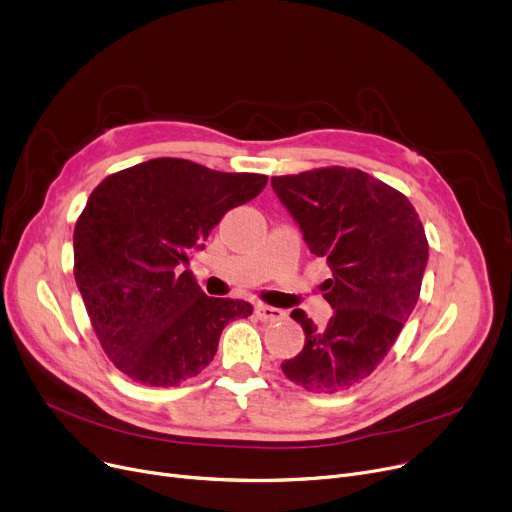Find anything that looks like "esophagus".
I'll use <instances>...</instances> for the list:
<instances>
[{"label": "esophagus", "instance_id": "1", "mask_svg": "<svg viewBox=\"0 0 512 512\" xmlns=\"http://www.w3.org/2000/svg\"><path fill=\"white\" fill-rule=\"evenodd\" d=\"M255 315L261 321H280L284 319V311L270 305H255Z\"/></svg>", "mask_w": 512, "mask_h": 512}]
</instances>
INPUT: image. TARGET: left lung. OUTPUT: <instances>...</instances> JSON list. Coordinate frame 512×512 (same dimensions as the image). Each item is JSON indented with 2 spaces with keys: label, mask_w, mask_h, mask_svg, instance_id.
I'll list each match as a JSON object with an SVG mask.
<instances>
[{
  "label": "left lung",
  "mask_w": 512,
  "mask_h": 512,
  "mask_svg": "<svg viewBox=\"0 0 512 512\" xmlns=\"http://www.w3.org/2000/svg\"><path fill=\"white\" fill-rule=\"evenodd\" d=\"M278 199L332 278L321 284L334 315L324 328L305 311L303 351L282 363L290 382L336 394L378 367L413 313L427 265V238L411 201L357 168H317L274 176Z\"/></svg>",
  "instance_id": "8db88e82"
}]
</instances>
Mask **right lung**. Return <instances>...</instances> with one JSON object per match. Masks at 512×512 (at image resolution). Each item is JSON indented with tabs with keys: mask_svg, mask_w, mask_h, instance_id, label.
I'll use <instances>...</instances> for the list:
<instances>
[{
	"mask_svg": "<svg viewBox=\"0 0 512 512\" xmlns=\"http://www.w3.org/2000/svg\"><path fill=\"white\" fill-rule=\"evenodd\" d=\"M263 174H228L157 157L107 176L74 226V280L97 340L130 380L180 386L211 361L247 301L213 299L188 263L224 213L255 199Z\"/></svg>",
	"mask_w": 512,
	"mask_h": 512,
	"instance_id": "1",
	"label": "right lung"
}]
</instances>
